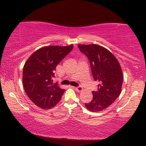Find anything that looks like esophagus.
<instances>
[{"mask_svg": "<svg viewBox=\"0 0 146 146\" xmlns=\"http://www.w3.org/2000/svg\"><path fill=\"white\" fill-rule=\"evenodd\" d=\"M75 90H76V91H78V92H80V91H82V90H83V88L82 86H78V87H75Z\"/></svg>", "mask_w": 146, "mask_h": 146, "instance_id": "esophagus-1", "label": "esophagus"}]
</instances>
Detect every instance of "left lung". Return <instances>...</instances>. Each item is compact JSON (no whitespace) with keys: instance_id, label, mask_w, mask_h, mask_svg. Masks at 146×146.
I'll list each match as a JSON object with an SVG mask.
<instances>
[{"instance_id":"1","label":"left lung","mask_w":146,"mask_h":146,"mask_svg":"<svg viewBox=\"0 0 146 146\" xmlns=\"http://www.w3.org/2000/svg\"><path fill=\"white\" fill-rule=\"evenodd\" d=\"M78 47L89 60L93 79L99 82L98 90L93 91V100L85 104V106L90 111H102L110 106L121 93V66L113 53L103 46L78 44Z\"/></svg>"}]
</instances>
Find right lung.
<instances>
[{
	"instance_id": "add662e5",
	"label": "right lung",
	"mask_w": 146,
	"mask_h": 146,
	"mask_svg": "<svg viewBox=\"0 0 146 146\" xmlns=\"http://www.w3.org/2000/svg\"><path fill=\"white\" fill-rule=\"evenodd\" d=\"M73 45L66 46H48L38 49L25 62L23 72V83L30 100L42 109L55 106L64 90L53 83L56 66L65 58Z\"/></svg>"
}]
</instances>
